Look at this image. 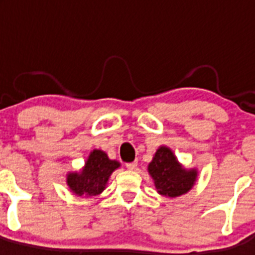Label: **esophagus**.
Masks as SVG:
<instances>
[{
	"label": "esophagus",
	"instance_id": "esophagus-1",
	"mask_svg": "<svg viewBox=\"0 0 255 255\" xmlns=\"http://www.w3.org/2000/svg\"><path fill=\"white\" fill-rule=\"evenodd\" d=\"M136 166H138V162L136 161L126 163V168H128V170H135V168H136Z\"/></svg>",
	"mask_w": 255,
	"mask_h": 255
}]
</instances>
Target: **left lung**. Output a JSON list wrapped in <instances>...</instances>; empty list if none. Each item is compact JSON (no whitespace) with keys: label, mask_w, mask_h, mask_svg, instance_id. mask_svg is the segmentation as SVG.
Returning a JSON list of instances; mask_svg holds the SVG:
<instances>
[{"label":"left lung","mask_w":255,"mask_h":255,"mask_svg":"<svg viewBox=\"0 0 255 255\" xmlns=\"http://www.w3.org/2000/svg\"><path fill=\"white\" fill-rule=\"evenodd\" d=\"M148 172L152 176L157 191L168 198L180 197L194 186L198 171L186 170L179 163L176 155L167 147H159L148 164Z\"/></svg>","instance_id":"left-lung-1"}]
</instances>
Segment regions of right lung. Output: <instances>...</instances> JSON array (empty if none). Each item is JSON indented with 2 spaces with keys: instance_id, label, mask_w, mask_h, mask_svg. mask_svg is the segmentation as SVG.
<instances>
[{
  "instance_id": "1",
  "label": "right lung",
  "mask_w": 255,
  "mask_h": 255,
  "mask_svg": "<svg viewBox=\"0 0 255 255\" xmlns=\"http://www.w3.org/2000/svg\"><path fill=\"white\" fill-rule=\"evenodd\" d=\"M119 167L120 163L108 158L103 150L94 149L91 152L80 172L67 173L66 182L74 194L93 197L105 190L111 173Z\"/></svg>"
}]
</instances>
